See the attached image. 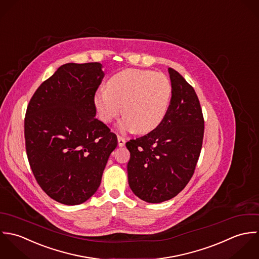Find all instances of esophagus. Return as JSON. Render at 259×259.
I'll use <instances>...</instances> for the list:
<instances>
[{
	"label": "esophagus",
	"mask_w": 259,
	"mask_h": 259,
	"mask_svg": "<svg viewBox=\"0 0 259 259\" xmlns=\"http://www.w3.org/2000/svg\"><path fill=\"white\" fill-rule=\"evenodd\" d=\"M117 139H118V146L119 147H123L124 145H125V142H126V140H125V138H123L122 136H117Z\"/></svg>",
	"instance_id": "1"
}]
</instances>
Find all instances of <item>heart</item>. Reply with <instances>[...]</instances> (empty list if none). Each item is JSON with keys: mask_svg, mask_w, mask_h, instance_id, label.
I'll return each instance as SVG.
<instances>
[{"mask_svg": "<svg viewBox=\"0 0 259 259\" xmlns=\"http://www.w3.org/2000/svg\"><path fill=\"white\" fill-rule=\"evenodd\" d=\"M172 95L170 80L150 70L126 69L114 74L107 89H99L94 104L100 119L110 123L122 113L126 116L120 127L123 131L149 133L164 119Z\"/></svg>", "mask_w": 259, "mask_h": 259, "instance_id": "obj_1", "label": "heart"}]
</instances>
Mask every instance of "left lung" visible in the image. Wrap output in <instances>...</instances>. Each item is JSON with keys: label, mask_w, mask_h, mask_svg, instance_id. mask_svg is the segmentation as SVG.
I'll return each instance as SVG.
<instances>
[{"label": "left lung", "mask_w": 259, "mask_h": 259, "mask_svg": "<svg viewBox=\"0 0 259 259\" xmlns=\"http://www.w3.org/2000/svg\"><path fill=\"white\" fill-rule=\"evenodd\" d=\"M168 72L172 96L164 119L148 134L126 143L129 186L149 203L169 200L184 189L194 173L204 134L195 90L177 71Z\"/></svg>", "instance_id": "1"}]
</instances>
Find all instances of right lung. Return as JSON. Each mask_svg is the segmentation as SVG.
Masks as SVG:
<instances>
[{
	"mask_svg": "<svg viewBox=\"0 0 259 259\" xmlns=\"http://www.w3.org/2000/svg\"><path fill=\"white\" fill-rule=\"evenodd\" d=\"M103 78L97 62L62 65L27 107L31 169L44 192L62 204H81L97 191L117 146V136L95 118L94 95Z\"/></svg>",
	"mask_w": 259,
	"mask_h": 259,
	"instance_id": "right-lung-1",
	"label": "right lung"
}]
</instances>
